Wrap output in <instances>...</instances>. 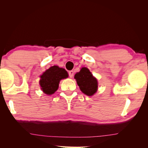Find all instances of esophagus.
<instances>
[{
    "label": "esophagus",
    "instance_id": "esophagus-1",
    "mask_svg": "<svg viewBox=\"0 0 148 148\" xmlns=\"http://www.w3.org/2000/svg\"><path fill=\"white\" fill-rule=\"evenodd\" d=\"M74 72L73 71H71L69 72V76H70V77H71V78L74 76Z\"/></svg>",
    "mask_w": 148,
    "mask_h": 148
}]
</instances>
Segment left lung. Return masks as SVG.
<instances>
[{
	"mask_svg": "<svg viewBox=\"0 0 148 148\" xmlns=\"http://www.w3.org/2000/svg\"><path fill=\"white\" fill-rule=\"evenodd\" d=\"M74 78L82 92L87 96H92L97 92L98 89L97 79L86 67H82L80 71L75 74Z\"/></svg>",
	"mask_w": 148,
	"mask_h": 148,
	"instance_id": "1",
	"label": "left lung"
}]
</instances>
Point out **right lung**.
Here are the masks:
<instances>
[{
    "label": "right lung",
    "mask_w": 148,
    "mask_h": 148,
    "mask_svg": "<svg viewBox=\"0 0 148 148\" xmlns=\"http://www.w3.org/2000/svg\"><path fill=\"white\" fill-rule=\"evenodd\" d=\"M66 70L58 66H51L40 76V86L45 94L52 95L59 88V84L62 79L68 77Z\"/></svg>",
    "instance_id": "obj_1"
}]
</instances>
